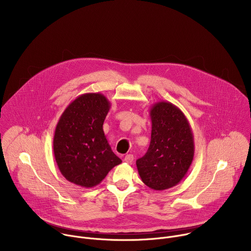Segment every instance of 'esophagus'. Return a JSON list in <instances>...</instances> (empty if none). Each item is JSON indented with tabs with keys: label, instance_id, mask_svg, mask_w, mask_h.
<instances>
[{
	"label": "esophagus",
	"instance_id": "esophagus-1",
	"mask_svg": "<svg viewBox=\"0 0 251 251\" xmlns=\"http://www.w3.org/2000/svg\"><path fill=\"white\" fill-rule=\"evenodd\" d=\"M133 160H134V157H133V155H131V154H128V155H126L125 156V158H124V161L126 162V163H132L133 162Z\"/></svg>",
	"mask_w": 251,
	"mask_h": 251
}]
</instances>
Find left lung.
<instances>
[{"instance_id":"left-lung-1","label":"left lung","mask_w":251,"mask_h":251,"mask_svg":"<svg viewBox=\"0 0 251 251\" xmlns=\"http://www.w3.org/2000/svg\"><path fill=\"white\" fill-rule=\"evenodd\" d=\"M150 117V146L136 165L143 183L164 191L176 186L188 173L195 154L194 134L183 111L171 102L153 104Z\"/></svg>"}]
</instances>
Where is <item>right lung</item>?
Returning <instances> with one entry per match:
<instances>
[{
  "label": "right lung",
  "mask_w": 251,
  "mask_h": 251,
  "mask_svg": "<svg viewBox=\"0 0 251 251\" xmlns=\"http://www.w3.org/2000/svg\"><path fill=\"white\" fill-rule=\"evenodd\" d=\"M110 106L101 93H84L69 103L61 114L53 136V154L68 182L82 188L95 187L122 162L103 131Z\"/></svg>",
  "instance_id": "right-lung-1"
}]
</instances>
